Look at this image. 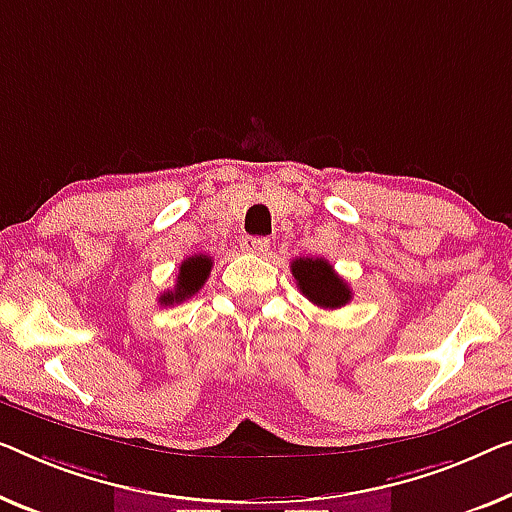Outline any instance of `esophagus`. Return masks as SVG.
I'll use <instances>...</instances> for the list:
<instances>
[{
    "label": "esophagus",
    "mask_w": 512,
    "mask_h": 512,
    "mask_svg": "<svg viewBox=\"0 0 512 512\" xmlns=\"http://www.w3.org/2000/svg\"><path fill=\"white\" fill-rule=\"evenodd\" d=\"M241 248L246 250V253H253V255H264L266 250L271 248V241L266 239V236H246V239L241 241Z\"/></svg>",
    "instance_id": "1"
}]
</instances>
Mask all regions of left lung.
<instances>
[{"label":"left lung","mask_w":512,"mask_h":512,"mask_svg":"<svg viewBox=\"0 0 512 512\" xmlns=\"http://www.w3.org/2000/svg\"><path fill=\"white\" fill-rule=\"evenodd\" d=\"M292 276L305 299L319 308L335 310L352 301V289L322 257H296L292 262Z\"/></svg>","instance_id":"8db88e82"}]
</instances>
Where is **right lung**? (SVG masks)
I'll use <instances>...</instances> for the list:
<instances>
[{"label": "right lung", "mask_w": 512, "mask_h": 512, "mask_svg": "<svg viewBox=\"0 0 512 512\" xmlns=\"http://www.w3.org/2000/svg\"><path fill=\"white\" fill-rule=\"evenodd\" d=\"M213 259L209 255H193L186 257L179 266V276H177V285L170 292H165L160 296V305H174L190 299V296L200 292L207 282L209 273H211Z\"/></svg>", "instance_id": "1"}]
</instances>
